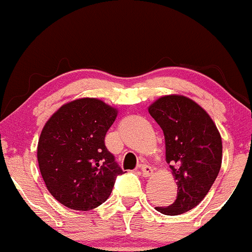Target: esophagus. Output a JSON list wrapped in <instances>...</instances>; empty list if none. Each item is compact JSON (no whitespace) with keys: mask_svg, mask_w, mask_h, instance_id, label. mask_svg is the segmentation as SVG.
<instances>
[{"mask_svg":"<svg viewBox=\"0 0 252 252\" xmlns=\"http://www.w3.org/2000/svg\"><path fill=\"white\" fill-rule=\"evenodd\" d=\"M141 174H143L144 177H149L154 174V170H152V168L150 165L143 164V165H141Z\"/></svg>","mask_w":252,"mask_h":252,"instance_id":"esophagus-1","label":"esophagus"}]
</instances>
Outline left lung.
<instances>
[{
    "instance_id": "left-lung-1",
    "label": "left lung",
    "mask_w": 252,
    "mask_h": 252,
    "mask_svg": "<svg viewBox=\"0 0 252 252\" xmlns=\"http://www.w3.org/2000/svg\"><path fill=\"white\" fill-rule=\"evenodd\" d=\"M149 113L163 129L165 159L177 183L175 202L156 210L179 216L196 207L213 186L221 166V137L208 113L183 95L162 96Z\"/></svg>"
}]
</instances>
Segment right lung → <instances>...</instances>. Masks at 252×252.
Wrapping results in <instances>:
<instances>
[{
    "label": "right lung",
    "instance_id": "add662e5",
    "mask_svg": "<svg viewBox=\"0 0 252 252\" xmlns=\"http://www.w3.org/2000/svg\"><path fill=\"white\" fill-rule=\"evenodd\" d=\"M114 107L94 97L63 104L42 128L38 163L46 188L62 205L90 211L106 201L124 174L104 145Z\"/></svg>",
    "mask_w": 252,
    "mask_h": 252
}]
</instances>
